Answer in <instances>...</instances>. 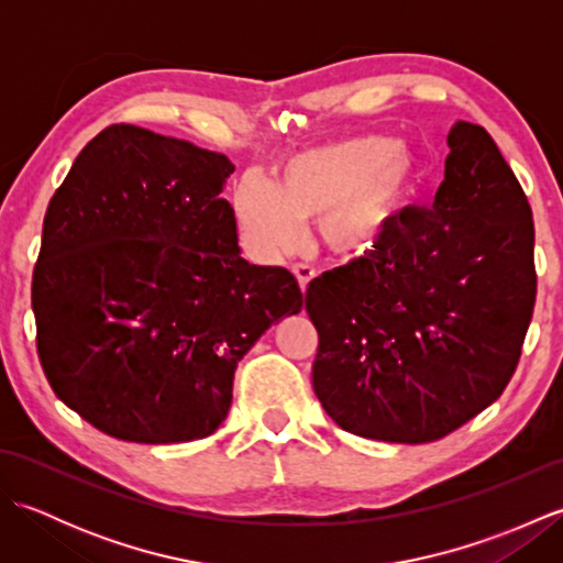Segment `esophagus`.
Masks as SVG:
<instances>
[{
    "instance_id": "1",
    "label": "esophagus",
    "mask_w": 563,
    "mask_h": 563,
    "mask_svg": "<svg viewBox=\"0 0 563 563\" xmlns=\"http://www.w3.org/2000/svg\"><path fill=\"white\" fill-rule=\"evenodd\" d=\"M292 273L297 275V280H300V288H302V292H305L307 285L312 283V278H314V268L309 266V263H295Z\"/></svg>"
}]
</instances>
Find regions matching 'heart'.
Returning a JSON list of instances; mask_svg holds the SVG:
<instances>
[{
	"label": "heart",
	"instance_id": "b5f03b06",
	"mask_svg": "<svg viewBox=\"0 0 563 563\" xmlns=\"http://www.w3.org/2000/svg\"><path fill=\"white\" fill-rule=\"evenodd\" d=\"M421 178L413 154L387 135H357L297 152L278 181L244 176L232 210L246 242L280 254L300 239V222L319 220L321 242L357 256L389 232Z\"/></svg>",
	"mask_w": 563,
	"mask_h": 563
}]
</instances>
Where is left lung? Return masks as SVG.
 Wrapping results in <instances>:
<instances>
[{
	"label": "left lung",
	"mask_w": 563,
	"mask_h": 563,
	"mask_svg": "<svg viewBox=\"0 0 563 563\" xmlns=\"http://www.w3.org/2000/svg\"><path fill=\"white\" fill-rule=\"evenodd\" d=\"M445 181L404 208L367 256L309 283L312 385L353 435L433 442L494 404L516 373L534 295L528 196L482 125L448 135Z\"/></svg>",
	"instance_id": "left-lung-1"
}]
</instances>
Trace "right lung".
<instances>
[{
  "label": "right lung",
  "instance_id": "1",
  "mask_svg": "<svg viewBox=\"0 0 563 563\" xmlns=\"http://www.w3.org/2000/svg\"><path fill=\"white\" fill-rule=\"evenodd\" d=\"M234 172L220 152L137 125L101 130L43 220L33 268L35 345L55 397L101 433L145 445L208 438L234 369L297 314L280 266L239 254Z\"/></svg>",
  "mask_w": 563,
  "mask_h": 563
}]
</instances>
